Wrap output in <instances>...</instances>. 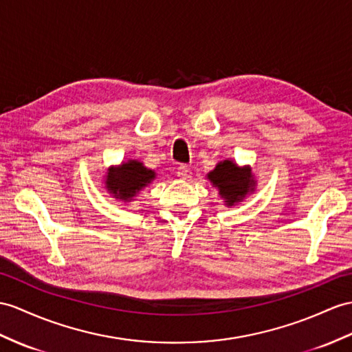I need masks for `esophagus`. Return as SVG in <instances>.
Listing matches in <instances>:
<instances>
[{"label": "esophagus", "mask_w": 352, "mask_h": 352, "mask_svg": "<svg viewBox=\"0 0 352 352\" xmlns=\"http://www.w3.org/2000/svg\"><path fill=\"white\" fill-rule=\"evenodd\" d=\"M177 176L182 177V179H190L191 177V168L188 166H179L177 167Z\"/></svg>", "instance_id": "obj_1"}]
</instances>
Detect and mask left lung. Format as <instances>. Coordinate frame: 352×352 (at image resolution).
I'll use <instances>...</instances> for the list:
<instances>
[{"label":"left lung","instance_id":"left-lung-1","mask_svg":"<svg viewBox=\"0 0 352 352\" xmlns=\"http://www.w3.org/2000/svg\"><path fill=\"white\" fill-rule=\"evenodd\" d=\"M208 179L213 186L218 188L219 195L227 206L243 201L248 194L254 192L256 184L250 166L239 167L231 160L218 162L217 167L208 173Z\"/></svg>","mask_w":352,"mask_h":352}]
</instances>
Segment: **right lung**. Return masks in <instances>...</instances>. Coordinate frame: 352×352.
<instances>
[{
    "label": "right lung",
    "instance_id": "1",
    "mask_svg": "<svg viewBox=\"0 0 352 352\" xmlns=\"http://www.w3.org/2000/svg\"><path fill=\"white\" fill-rule=\"evenodd\" d=\"M155 179V171L144 167L143 162L128 160L116 167H109L106 190L116 200L131 201L134 197Z\"/></svg>",
    "mask_w": 352,
    "mask_h": 352
}]
</instances>
